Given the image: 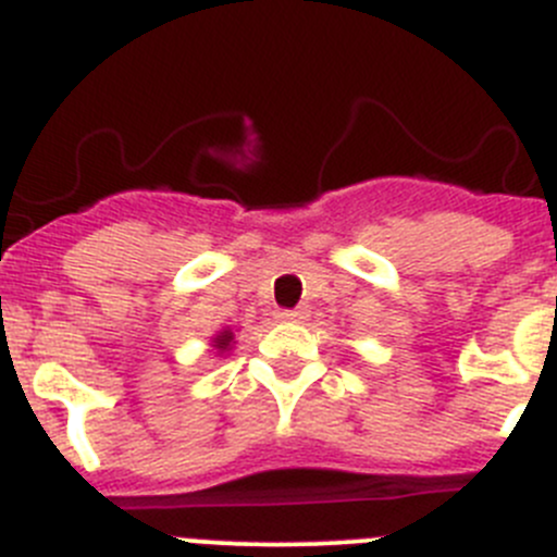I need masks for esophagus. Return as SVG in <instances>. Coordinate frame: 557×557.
<instances>
[{
	"label": "esophagus",
	"instance_id": "34e87169",
	"mask_svg": "<svg viewBox=\"0 0 557 557\" xmlns=\"http://www.w3.org/2000/svg\"><path fill=\"white\" fill-rule=\"evenodd\" d=\"M277 318H280V321L299 323V321H305V318H307V310H305V307H296V310H280Z\"/></svg>",
	"mask_w": 557,
	"mask_h": 557
}]
</instances>
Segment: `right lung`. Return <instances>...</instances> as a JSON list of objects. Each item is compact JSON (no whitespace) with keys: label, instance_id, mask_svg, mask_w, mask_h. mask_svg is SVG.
Segmentation results:
<instances>
[{"label":"right lung","instance_id":"add662e5","mask_svg":"<svg viewBox=\"0 0 557 557\" xmlns=\"http://www.w3.org/2000/svg\"><path fill=\"white\" fill-rule=\"evenodd\" d=\"M231 339H234V334L223 332V334H220V337H218V348L225 350V348H228V345H231Z\"/></svg>","mask_w":557,"mask_h":557}]
</instances>
